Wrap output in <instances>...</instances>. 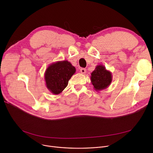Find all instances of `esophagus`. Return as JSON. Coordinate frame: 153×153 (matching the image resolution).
Segmentation results:
<instances>
[{"mask_svg": "<svg viewBox=\"0 0 153 153\" xmlns=\"http://www.w3.org/2000/svg\"><path fill=\"white\" fill-rule=\"evenodd\" d=\"M80 72L81 73V74H85V73H86V69H84V68H81L80 69Z\"/></svg>", "mask_w": 153, "mask_h": 153, "instance_id": "1", "label": "esophagus"}]
</instances>
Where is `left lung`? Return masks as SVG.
I'll return each mask as SVG.
<instances>
[{
    "label": "left lung",
    "mask_w": 153,
    "mask_h": 153,
    "mask_svg": "<svg viewBox=\"0 0 153 153\" xmlns=\"http://www.w3.org/2000/svg\"><path fill=\"white\" fill-rule=\"evenodd\" d=\"M112 80L111 72L103 65H97L91 73V81L96 91H100L108 88Z\"/></svg>",
    "instance_id": "1"
}]
</instances>
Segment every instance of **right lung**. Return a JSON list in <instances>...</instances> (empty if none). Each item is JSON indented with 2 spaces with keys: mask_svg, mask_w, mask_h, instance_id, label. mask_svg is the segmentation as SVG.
Wrapping results in <instances>:
<instances>
[{
  "mask_svg": "<svg viewBox=\"0 0 153 153\" xmlns=\"http://www.w3.org/2000/svg\"><path fill=\"white\" fill-rule=\"evenodd\" d=\"M76 71L75 67L68 61L52 63L44 73L46 87L52 94H59L67 87L69 80Z\"/></svg>",
  "mask_w": 153,
  "mask_h": 153,
  "instance_id": "1",
  "label": "right lung"
}]
</instances>
